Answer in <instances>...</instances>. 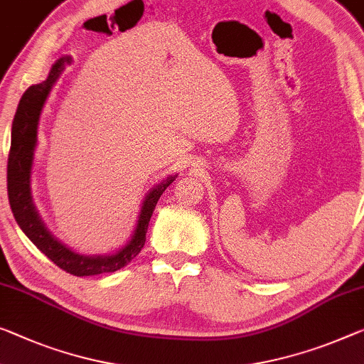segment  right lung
<instances>
[{"label":"right lung","instance_id":"1","mask_svg":"<svg viewBox=\"0 0 364 364\" xmlns=\"http://www.w3.org/2000/svg\"><path fill=\"white\" fill-rule=\"evenodd\" d=\"M70 63L68 58H60L52 66L48 77L41 85H33L22 94L18 110H16L13 128H11V149L8 156V197L13 215L19 228L29 237L38 250H42L55 265L61 270L71 273L75 277L100 275V273L117 272L130 264L143 249L146 240L148 225L156 203L164 190L176 181L177 176H169L154 188H151L141 205L138 223L132 239L122 247L119 252L112 255H80L73 252L66 245L58 242L47 231L36 206L32 203L31 195V171L33 163V151L37 146V127L41 119L43 104L58 76L63 71L65 65Z\"/></svg>","mask_w":364,"mask_h":364}]
</instances>
